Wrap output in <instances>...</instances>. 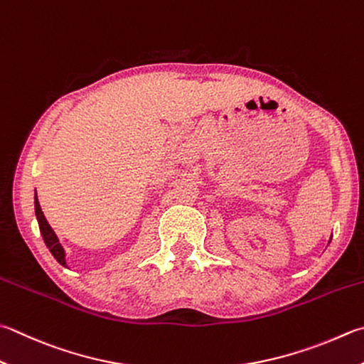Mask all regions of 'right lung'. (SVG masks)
I'll return each mask as SVG.
<instances>
[{"instance_id":"right-lung-1","label":"right lung","mask_w":364,"mask_h":364,"mask_svg":"<svg viewBox=\"0 0 364 364\" xmlns=\"http://www.w3.org/2000/svg\"><path fill=\"white\" fill-rule=\"evenodd\" d=\"M34 210H36V217H38L39 230H41V235H43V237H44V242H46V245L49 247V250H50L52 255L55 257V259H57V262H58L60 264L66 266L63 247L60 245V242H58V237L55 236V232H53V230L50 228L49 222L46 220V217H44V214H43V209H41L39 201H38V196H34Z\"/></svg>"}]
</instances>
